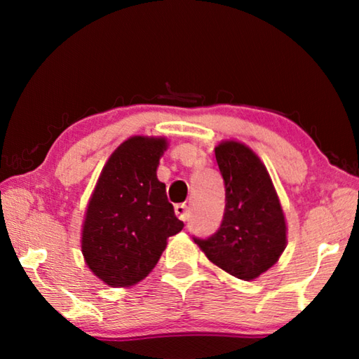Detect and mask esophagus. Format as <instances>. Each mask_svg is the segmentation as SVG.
Returning <instances> with one entry per match:
<instances>
[{
	"label": "esophagus",
	"instance_id": "obj_1",
	"mask_svg": "<svg viewBox=\"0 0 359 359\" xmlns=\"http://www.w3.org/2000/svg\"><path fill=\"white\" fill-rule=\"evenodd\" d=\"M175 210V215H177L182 222H187L188 220V208L187 204H177L174 208Z\"/></svg>",
	"mask_w": 359,
	"mask_h": 359
}]
</instances>
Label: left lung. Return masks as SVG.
Wrapping results in <instances>:
<instances>
[{
  "mask_svg": "<svg viewBox=\"0 0 359 359\" xmlns=\"http://www.w3.org/2000/svg\"><path fill=\"white\" fill-rule=\"evenodd\" d=\"M224 182V214L208 239L193 238L212 263L228 274L253 280L277 263L287 245V223L266 166L247 145L215 147Z\"/></svg>",
  "mask_w": 359,
  "mask_h": 359,
  "instance_id": "obj_1",
  "label": "left lung"
}]
</instances>
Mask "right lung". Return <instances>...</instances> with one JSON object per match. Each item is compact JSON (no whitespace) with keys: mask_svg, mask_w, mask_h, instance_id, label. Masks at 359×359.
Returning <instances> with one entry per match:
<instances>
[{"mask_svg":"<svg viewBox=\"0 0 359 359\" xmlns=\"http://www.w3.org/2000/svg\"><path fill=\"white\" fill-rule=\"evenodd\" d=\"M165 137L133 136L102 168L82 226V255L109 287H131L147 277L184 228L156 177Z\"/></svg>","mask_w":359,"mask_h":359,"instance_id":"obj_1","label":"right lung"}]
</instances>
